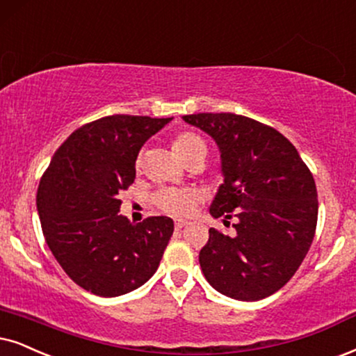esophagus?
<instances>
[{
	"label": "esophagus",
	"mask_w": 356,
	"mask_h": 356,
	"mask_svg": "<svg viewBox=\"0 0 356 356\" xmlns=\"http://www.w3.org/2000/svg\"><path fill=\"white\" fill-rule=\"evenodd\" d=\"M188 225V222H186V220H177V222H175V230H182L184 227H187Z\"/></svg>",
	"instance_id": "obj_1"
}]
</instances>
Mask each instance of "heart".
<instances>
[{"instance_id":"1","label":"heart","mask_w":356,"mask_h":356,"mask_svg":"<svg viewBox=\"0 0 356 356\" xmlns=\"http://www.w3.org/2000/svg\"><path fill=\"white\" fill-rule=\"evenodd\" d=\"M172 149L182 163L193 154H199V152L207 154V146L204 139L193 133L177 134L172 139ZM195 202V193L191 191H182V188H163V191H159L154 195V204L161 210L174 215V217H184V215L191 213Z\"/></svg>"}]
</instances>
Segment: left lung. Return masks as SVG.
Listing matches in <instances>:
<instances>
[{
  "label": "left lung",
  "mask_w": 356,
  "mask_h": 356,
  "mask_svg": "<svg viewBox=\"0 0 356 356\" xmlns=\"http://www.w3.org/2000/svg\"><path fill=\"white\" fill-rule=\"evenodd\" d=\"M213 139L223 184L213 218L238 222L235 236L210 228L199 261L210 286L236 300H259L294 276L317 227V188L298 149L274 128L233 113L182 116Z\"/></svg>",
  "instance_id": "obj_1"
}]
</instances>
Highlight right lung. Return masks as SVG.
Instances as JSON below:
<instances>
[{"label":"right lung","mask_w":356,"mask_h":356,"mask_svg":"<svg viewBox=\"0 0 356 356\" xmlns=\"http://www.w3.org/2000/svg\"><path fill=\"white\" fill-rule=\"evenodd\" d=\"M172 118L115 115L79 128L54 154L35 205L54 258L85 291L116 298L156 273L172 236L169 217L134 225L118 213L136 159Z\"/></svg>","instance_id":"1"}]
</instances>
